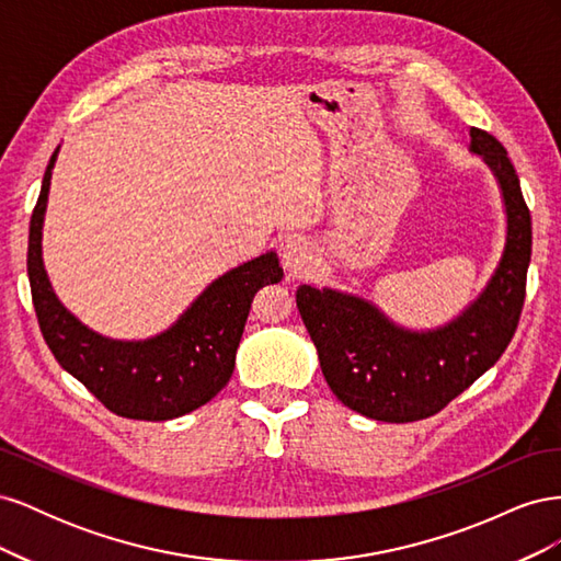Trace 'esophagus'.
<instances>
[{
    "label": "esophagus",
    "mask_w": 561,
    "mask_h": 561,
    "mask_svg": "<svg viewBox=\"0 0 561 561\" xmlns=\"http://www.w3.org/2000/svg\"><path fill=\"white\" fill-rule=\"evenodd\" d=\"M283 268L287 271L290 278H304L309 276V271L313 268V250L311 243L304 239H290L283 245Z\"/></svg>",
    "instance_id": "34e87169"
}]
</instances>
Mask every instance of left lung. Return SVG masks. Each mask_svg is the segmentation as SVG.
<instances>
[{
  "label": "left lung",
  "instance_id": "left-lung-1",
  "mask_svg": "<svg viewBox=\"0 0 561 561\" xmlns=\"http://www.w3.org/2000/svg\"><path fill=\"white\" fill-rule=\"evenodd\" d=\"M470 149L499 178L507 239L486 290L449 325L410 332L358 297L299 285L297 309L316 344L332 393L367 419L410 423L428 419L478 381L513 342L531 262V213L505 147L472 128Z\"/></svg>",
  "mask_w": 561,
  "mask_h": 561
}]
</instances>
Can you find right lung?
<instances>
[{
    "label": "right lung",
    "instance_id": "right-lung-1",
    "mask_svg": "<svg viewBox=\"0 0 561 561\" xmlns=\"http://www.w3.org/2000/svg\"><path fill=\"white\" fill-rule=\"evenodd\" d=\"M56 154L58 149L46 165L27 239L30 290L44 342L60 367L118 416L165 421L198 410L231 379L254 293L283 278L278 254H260L213 280L163 334L147 342H112L83 328L46 278L42 222Z\"/></svg>",
    "mask_w": 561,
    "mask_h": 561
}]
</instances>
